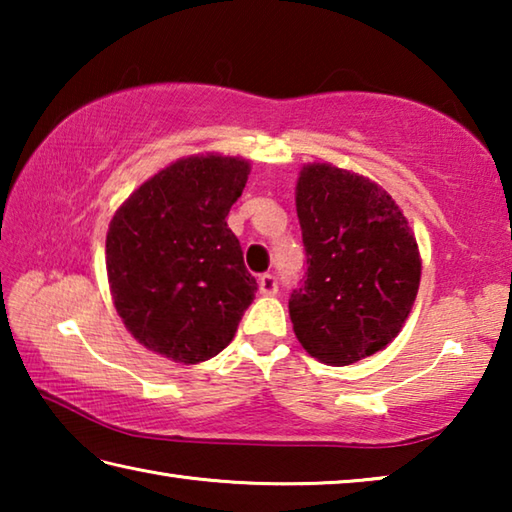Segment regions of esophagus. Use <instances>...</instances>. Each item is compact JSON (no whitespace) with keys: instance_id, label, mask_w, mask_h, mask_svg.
Listing matches in <instances>:
<instances>
[{"instance_id":"34e87169","label":"esophagus","mask_w":512,"mask_h":512,"mask_svg":"<svg viewBox=\"0 0 512 512\" xmlns=\"http://www.w3.org/2000/svg\"><path fill=\"white\" fill-rule=\"evenodd\" d=\"M259 291L264 293V296H275L277 293V277L271 273H264L259 277Z\"/></svg>"}]
</instances>
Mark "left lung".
<instances>
[{"mask_svg":"<svg viewBox=\"0 0 512 512\" xmlns=\"http://www.w3.org/2000/svg\"><path fill=\"white\" fill-rule=\"evenodd\" d=\"M296 210L307 273L289 316L300 345L327 366L384 350L420 287L422 259L406 216L370 178L327 162L302 167Z\"/></svg>","mask_w":512,"mask_h":512,"instance_id":"left-lung-1","label":"left lung"}]
</instances>
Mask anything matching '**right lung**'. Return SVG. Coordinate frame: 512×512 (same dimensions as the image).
<instances>
[{"label":"right lung","mask_w":512,"mask_h":512,"mask_svg":"<svg viewBox=\"0 0 512 512\" xmlns=\"http://www.w3.org/2000/svg\"><path fill=\"white\" fill-rule=\"evenodd\" d=\"M248 173L244 158L189 155L137 187L112 216L110 293L144 348L201 363L235 339L257 282L225 216Z\"/></svg>","instance_id":"obj_1"}]
</instances>
